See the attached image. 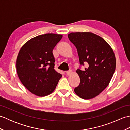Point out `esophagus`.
Segmentation results:
<instances>
[{
	"label": "esophagus",
	"mask_w": 130,
	"mask_h": 130,
	"mask_svg": "<svg viewBox=\"0 0 130 130\" xmlns=\"http://www.w3.org/2000/svg\"><path fill=\"white\" fill-rule=\"evenodd\" d=\"M71 73H72V71L71 70H69V71H66V74H67V75H70V74H71Z\"/></svg>",
	"instance_id": "obj_1"
}]
</instances>
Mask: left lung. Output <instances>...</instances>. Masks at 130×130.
<instances>
[{"label": "left lung", "mask_w": 130, "mask_h": 130, "mask_svg": "<svg viewBox=\"0 0 130 130\" xmlns=\"http://www.w3.org/2000/svg\"><path fill=\"white\" fill-rule=\"evenodd\" d=\"M68 36L77 49L80 64H88L84 70L77 69L80 81L74 92L83 99L93 98L108 85L113 75L114 52L103 38L93 33H70Z\"/></svg>", "instance_id": "left-lung-1"}]
</instances>
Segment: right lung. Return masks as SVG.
<instances>
[{
  "mask_svg": "<svg viewBox=\"0 0 130 130\" xmlns=\"http://www.w3.org/2000/svg\"><path fill=\"white\" fill-rule=\"evenodd\" d=\"M62 35L46 34L31 38L22 47L16 69L22 83L29 92L45 96L54 92L62 75L55 70L52 50Z\"/></svg>",
  "mask_w": 130,
  "mask_h": 130,
  "instance_id": "right-lung-1",
  "label": "right lung"
}]
</instances>
